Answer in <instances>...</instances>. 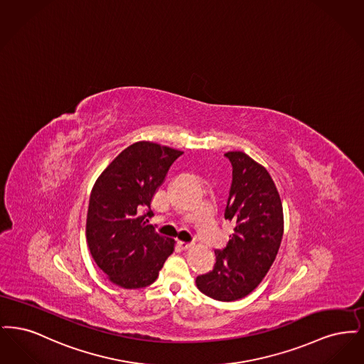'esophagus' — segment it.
Listing matches in <instances>:
<instances>
[{
    "label": "esophagus",
    "instance_id": "esophagus-1",
    "mask_svg": "<svg viewBox=\"0 0 364 364\" xmlns=\"http://www.w3.org/2000/svg\"><path fill=\"white\" fill-rule=\"evenodd\" d=\"M178 245L181 250H190L193 247V242H178Z\"/></svg>",
    "mask_w": 364,
    "mask_h": 364
}]
</instances>
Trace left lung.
<instances>
[{
  "label": "left lung",
  "mask_w": 364,
  "mask_h": 364,
  "mask_svg": "<svg viewBox=\"0 0 364 364\" xmlns=\"http://www.w3.org/2000/svg\"><path fill=\"white\" fill-rule=\"evenodd\" d=\"M232 186L225 218L235 224L225 250H215L211 272L196 277L202 294L233 301L251 294L277 257L284 233V213L272 176L242 151H228Z\"/></svg>",
  "instance_id": "obj_1"
}]
</instances>
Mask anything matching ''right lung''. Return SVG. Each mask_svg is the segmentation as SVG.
Masks as SVG:
<instances>
[{"mask_svg":"<svg viewBox=\"0 0 364 364\" xmlns=\"http://www.w3.org/2000/svg\"><path fill=\"white\" fill-rule=\"evenodd\" d=\"M181 154L168 146L136 141L109 164L91 190L88 250L106 278L124 289L151 285L174 251L173 239L144 220L153 215L151 199Z\"/></svg>","mask_w":364,"mask_h":364,"instance_id":"add662e5","label":"right lung"}]
</instances>
